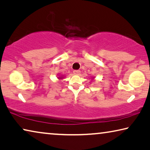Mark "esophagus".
Here are the masks:
<instances>
[{
	"instance_id": "34e87169",
	"label": "esophagus",
	"mask_w": 150,
	"mask_h": 150,
	"mask_svg": "<svg viewBox=\"0 0 150 150\" xmlns=\"http://www.w3.org/2000/svg\"><path fill=\"white\" fill-rule=\"evenodd\" d=\"M73 73L74 74L76 75H79L80 74V70H74Z\"/></svg>"
}]
</instances>
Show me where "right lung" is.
I'll return each mask as SVG.
<instances>
[{"label":"right lung","instance_id":"1","mask_svg":"<svg viewBox=\"0 0 150 150\" xmlns=\"http://www.w3.org/2000/svg\"><path fill=\"white\" fill-rule=\"evenodd\" d=\"M59 78H60V77H59Z\"/></svg>","mask_w":150,"mask_h":150}]
</instances>
